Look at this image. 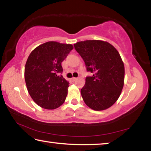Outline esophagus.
I'll return each mask as SVG.
<instances>
[{
	"instance_id": "esophagus-1",
	"label": "esophagus",
	"mask_w": 151,
	"mask_h": 151,
	"mask_svg": "<svg viewBox=\"0 0 151 151\" xmlns=\"http://www.w3.org/2000/svg\"><path fill=\"white\" fill-rule=\"evenodd\" d=\"M77 80V78H75V77H73L72 78H71V81H75Z\"/></svg>"
}]
</instances>
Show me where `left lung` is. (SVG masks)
I'll return each mask as SVG.
<instances>
[{"label": "left lung", "mask_w": 151, "mask_h": 151, "mask_svg": "<svg viewBox=\"0 0 151 151\" xmlns=\"http://www.w3.org/2000/svg\"><path fill=\"white\" fill-rule=\"evenodd\" d=\"M86 70L93 73L86 78L81 93L83 101L94 111H103L118 100L124 86V66L119 52L108 42L85 40L74 44Z\"/></svg>", "instance_id": "left-lung-1"}]
</instances>
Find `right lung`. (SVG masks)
Listing matches in <instances>:
<instances>
[{"label":"right lung","mask_w":151,"mask_h":151,"mask_svg":"<svg viewBox=\"0 0 151 151\" xmlns=\"http://www.w3.org/2000/svg\"><path fill=\"white\" fill-rule=\"evenodd\" d=\"M73 49L70 44L49 41L36 47L28 57L24 68L27 88L42 108L55 109L65 101L69 83L60 75L61 63Z\"/></svg>","instance_id":"right-lung-1"}]
</instances>
